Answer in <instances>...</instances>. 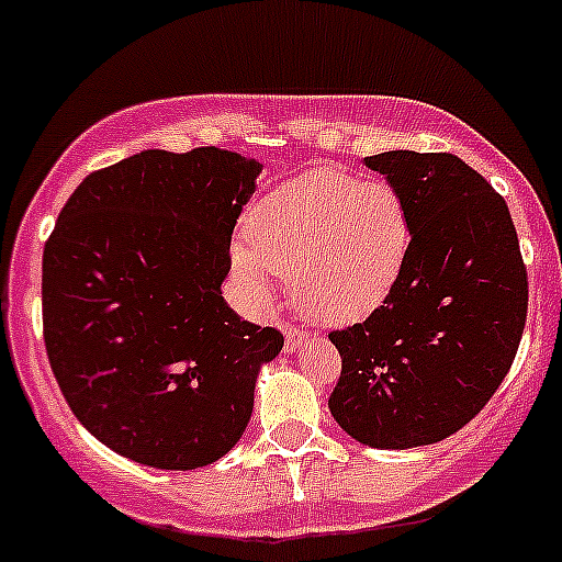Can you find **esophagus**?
<instances>
[{"label":"esophagus","mask_w":562,"mask_h":562,"mask_svg":"<svg viewBox=\"0 0 562 562\" xmlns=\"http://www.w3.org/2000/svg\"><path fill=\"white\" fill-rule=\"evenodd\" d=\"M282 330H285V349L288 351H295L301 347V344H304V338H306V333L304 330H295L293 325H282Z\"/></svg>","instance_id":"1"}]
</instances>
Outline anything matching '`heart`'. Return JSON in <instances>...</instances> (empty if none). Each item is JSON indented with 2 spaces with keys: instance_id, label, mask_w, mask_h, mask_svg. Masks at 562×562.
Masks as SVG:
<instances>
[{
  "instance_id": "1",
  "label": "heart",
  "mask_w": 562,
  "mask_h": 562,
  "mask_svg": "<svg viewBox=\"0 0 562 562\" xmlns=\"http://www.w3.org/2000/svg\"><path fill=\"white\" fill-rule=\"evenodd\" d=\"M408 202L392 183L314 168L271 189L232 243V263L256 304L288 277L295 310L319 325L362 323L408 263Z\"/></svg>"
}]
</instances>
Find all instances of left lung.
Returning a JSON list of instances; mask_svg holds the SVG:
<instances>
[{
    "label": "left lung",
    "mask_w": 562,
    "mask_h": 562,
    "mask_svg": "<svg viewBox=\"0 0 562 562\" xmlns=\"http://www.w3.org/2000/svg\"><path fill=\"white\" fill-rule=\"evenodd\" d=\"M366 168L408 202V263L366 323L333 330L341 379L328 408L381 451L431 446L470 424L507 375L528 277L507 202L453 154L384 151Z\"/></svg>",
    "instance_id": "left-lung-1"
}]
</instances>
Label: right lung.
Wrapping results in <instances>:
<instances>
[{
	"mask_svg": "<svg viewBox=\"0 0 562 562\" xmlns=\"http://www.w3.org/2000/svg\"><path fill=\"white\" fill-rule=\"evenodd\" d=\"M261 165L202 146L149 149L74 189L42 256V323L66 403L92 437L154 470L237 446L282 333L221 295Z\"/></svg>",
	"mask_w": 562,
	"mask_h": 562,
	"instance_id": "right-lung-1",
	"label": "right lung"
}]
</instances>
